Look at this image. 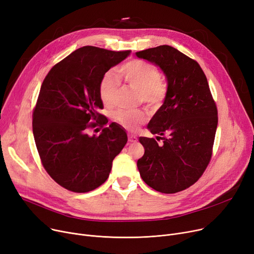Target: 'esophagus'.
I'll list each match as a JSON object with an SVG mask.
<instances>
[{
    "mask_svg": "<svg viewBox=\"0 0 254 254\" xmlns=\"http://www.w3.org/2000/svg\"><path fill=\"white\" fill-rule=\"evenodd\" d=\"M128 142L129 143H135L137 142V137L134 135H128Z\"/></svg>",
    "mask_w": 254,
    "mask_h": 254,
    "instance_id": "34e87169",
    "label": "esophagus"
}]
</instances>
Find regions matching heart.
I'll use <instances>...</instances> for the list:
<instances>
[{
    "instance_id": "heart-1",
    "label": "heart",
    "mask_w": 254,
    "mask_h": 254,
    "mask_svg": "<svg viewBox=\"0 0 254 254\" xmlns=\"http://www.w3.org/2000/svg\"><path fill=\"white\" fill-rule=\"evenodd\" d=\"M118 76L113 72H107L99 85L100 98L104 105L112 106L120 87V79L139 93L143 103L155 105L164 101L167 95V83L159 74L156 66L142 60H131L118 69ZM119 125L130 131H135L146 120L142 110H119L115 114Z\"/></svg>"
}]
</instances>
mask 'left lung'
Listing matches in <instances>:
<instances>
[{
	"label": "left lung",
	"mask_w": 254,
	"mask_h": 254,
	"mask_svg": "<svg viewBox=\"0 0 254 254\" xmlns=\"http://www.w3.org/2000/svg\"><path fill=\"white\" fill-rule=\"evenodd\" d=\"M136 55L161 66L168 80L165 102L148 125L163 144L141 137L145 152L137 167L151 189L175 193L194 184L211 161L218 124L216 103L201 65L176 48L161 45Z\"/></svg>",
	"instance_id": "1"
}]
</instances>
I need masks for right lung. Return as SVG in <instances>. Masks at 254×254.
<instances>
[{
  "label": "right lung",
  "instance_id": "right-lung-1",
  "mask_svg": "<svg viewBox=\"0 0 254 254\" xmlns=\"http://www.w3.org/2000/svg\"><path fill=\"white\" fill-rule=\"evenodd\" d=\"M130 50L84 46L50 69L33 111L37 150L48 175L73 192L96 190L109 177L112 162L127 142L125 129L99 113L101 79ZM100 126V136L88 130Z\"/></svg>",
  "mask_w": 254,
  "mask_h": 254
}]
</instances>
